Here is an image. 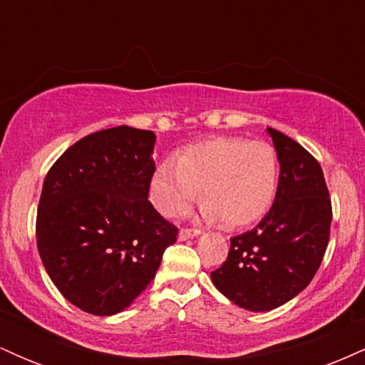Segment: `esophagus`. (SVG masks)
Listing matches in <instances>:
<instances>
[{
  "label": "esophagus",
  "mask_w": 365,
  "mask_h": 365,
  "mask_svg": "<svg viewBox=\"0 0 365 365\" xmlns=\"http://www.w3.org/2000/svg\"><path fill=\"white\" fill-rule=\"evenodd\" d=\"M200 233V230L197 228H182L178 232V238L180 240H188V238H194Z\"/></svg>",
  "instance_id": "34e87169"
}]
</instances>
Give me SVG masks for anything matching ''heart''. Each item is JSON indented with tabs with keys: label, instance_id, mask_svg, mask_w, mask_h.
I'll return each instance as SVG.
<instances>
[{
	"label": "heart",
	"instance_id": "b5f03b06",
	"mask_svg": "<svg viewBox=\"0 0 365 365\" xmlns=\"http://www.w3.org/2000/svg\"><path fill=\"white\" fill-rule=\"evenodd\" d=\"M276 183L278 158L267 142L217 137L187 148L177 163H161L150 180V199L163 215L180 216L202 188L204 216L244 226L267 211Z\"/></svg>",
	"mask_w": 365,
	"mask_h": 365
}]
</instances>
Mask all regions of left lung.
<instances>
[{"instance_id": "obj_1", "label": "left lung", "mask_w": 365, "mask_h": 365, "mask_svg": "<svg viewBox=\"0 0 365 365\" xmlns=\"http://www.w3.org/2000/svg\"><path fill=\"white\" fill-rule=\"evenodd\" d=\"M267 133L279 161L273 206L255 228L230 238L228 257L211 273L226 299L252 312L287 304L312 282L333 217L317 159L278 130Z\"/></svg>"}]
</instances>
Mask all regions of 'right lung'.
<instances>
[{"instance_id":"right-lung-1","label":"right lung","mask_w":365,"mask_h":365,"mask_svg":"<svg viewBox=\"0 0 365 365\" xmlns=\"http://www.w3.org/2000/svg\"><path fill=\"white\" fill-rule=\"evenodd\" d=\"M156 135L101 130L48 171L37 207V250L54 287L94 316L127 309L153 282L178 228L148 200Z\"/></svg>"}]
</instances>
